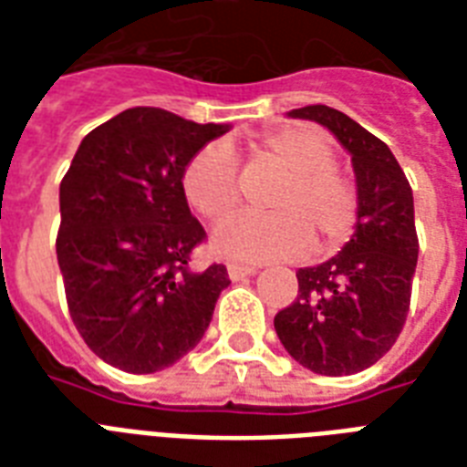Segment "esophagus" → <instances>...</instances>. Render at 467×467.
Wrapping results in <instances>:
<instances>
[{
    "mask_svg": "<svg viewBox=\"0 0 467 467\" xmlns=\"http://www.w3.org/2000/svg\"><path fill=\"white\" fill-rule=\"evenodd\" d=\"M252 274H256V266H249V264H227V276L233 278V281H240V278L244 276H252Z\"/></svg>",
    "mask_w": 467,
    "mask_h": 467,
    "instance_id": "esophagus-1",
    "label": "esophagus"
}]
</instances>
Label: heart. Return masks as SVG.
<instances>
[{
	"instance_id": "obj_1",
	"label": "heart",
	"mask_w": 467,
	"mask_h": 467,
	"mask_svg": "<svg viewBox=\"0 0 467 467\" xmlns=\"http://www.w3.org/2000/svg\"><path fill=\"white\" fill-rule=\"evenodd\" d=\"M233 148L205 145L186 161L182 191L186 203L208 223H223L240 205V179ZM254 167L278 174L264 198L269 215L227 220L213 247L240 262L298 256L312 242L315 254H329L351 237L358 220V186L337 167L332 142L315 128L284 126L247 145Z\"/></svg>"
}]
</instances>
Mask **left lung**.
Segmentation results:
<instances>
[{"instance_id":"1","label":"left lung","mask_w":467,"mask_h":467,"mask_svg":"<svg viewBox=\"0 0 467 467\" xmlns=\"http://www.w3.org/2000/svg\"><path fill=\"white\" fill-rule=\"evenodd\" d=\"M288 116L325 126L348 150L361 208L339 254L296 271L298 296L274 327L300 366L351 376L383 358L405 327L420 256L412 186L390 148L347 113L315 104Z\"/></svg>"}]
</instances>
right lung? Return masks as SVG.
Here are the masks:
<instances>
[{"label": "right lung", "instance_id": "1", "mask_svg": "<svg viewBox=\"0 0 467 467\" xmlns=\"http://www.w3.org/2000/svg\"><path fill=\"white\" fill-rule=\"evenodd\" d=\"M230 126L135 106L94 128L60 183V264L69 317L113 368L155 373L203 339L223 264L191 271L205 240L182 191L186 161Z\"/></svg>", "mask_w": 467, "mask_h": 467}]
</instances>
